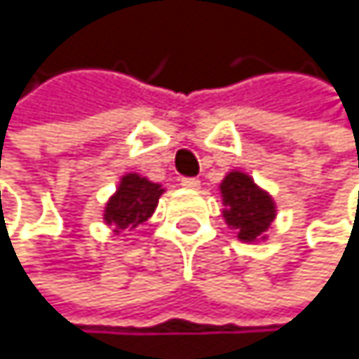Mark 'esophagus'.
<instances>
[{"label":"esophagus","instance_id":"1","mask_svg":"<svg viewBox=\"0 0 359 359\" xmlns=\"http://www.w3.org/2000/svg\"><path fill=\"white\" fill-rule=\"evenodd\" d=\"M181 185L185 187V189H198L200 187V181H198V178H181Z\"/></svg>","mask_w":359,"mask_h":359}]
</instances>
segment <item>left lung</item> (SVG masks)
<instances>
[{
    "mask_svg": "<svg viewBox=\"0 0 359 359\" xmlns=\"http://www.w3.org/2000/svg\"><path fill=\"white\" fill-rule=\"evenodd\" d=\"M224 202V219L237 230V237L245 243L265 239V232L276 219L273 198L260 189L245 172L232 170L219 185Z\"/></svg>",
    "mask_w": 359,
    "mask_h": 359,
    "instance_id": "left-lung-1",
    "label": "left lung"
}]
</instances>
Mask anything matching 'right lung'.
Segmentation results:
<instances>
[{"mask_svg": "<svg viewBox=\"0 0 359 359\" xmlns=\"http://www.w3.org/2000/svg\"><path fill=\"white\" fill-rule=\"evenodd\" d=\"M163 191L165 189L159 183L148 181L146 176H140L135 172L125 174L120 178L116 194L105 204V224L111 226L114 232L137 228L155 213L159 196Z\"/></svg>", "mask_w": 359, "mask_h": 359, "instance_id": "1", "label": "right lung"}]
</instances>
